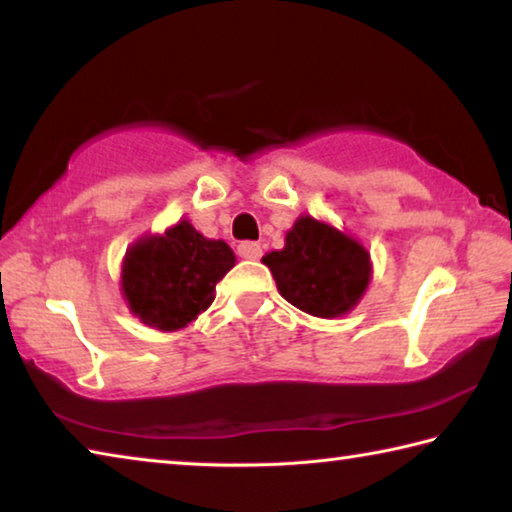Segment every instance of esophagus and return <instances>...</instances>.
<instances>
[{
	"mask_svg": "<svg viewBox=\"0 0 512 512\" xmlns=\"http://www.w3.org/2000/svg\"><path fill=\"white\" fill-rule=\"evenodd\" d=\"M237 250L244 259H259V257H262V246H259L257 241H241Z\"/></svg>",
	"mask_w": 512,
	"mask_h": 512,
	"instance_id": "34e87169",
	"label": "esophagus"
}]
</instances>
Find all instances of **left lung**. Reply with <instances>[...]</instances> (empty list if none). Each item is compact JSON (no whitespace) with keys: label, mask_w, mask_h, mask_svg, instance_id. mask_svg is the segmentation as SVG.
<instances>
[{"label":"left lung","mask_w":512,"mask_h":512,"mask_svg":"<svg viewBox=\"0 0 512 512\" xmlns=\"http://www.w3.org/2000/svg\"><path fill=\"white\" fill-rule=\"evenodd\" d=\"M262 262L271 268L282 298L318 318L350 311L370 280L366 248L311 216H300L287 246Z\"/></svg>","instance_id":"obj_1"}]
</instances>
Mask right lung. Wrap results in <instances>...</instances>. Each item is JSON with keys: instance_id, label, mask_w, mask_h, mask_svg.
<instances>
[{"instance_id": "1", "label": "right lung", "mask_w": 512, "mask_h": 512, "mask_svg": "<svg viewBox=\"0 0 512 512\" xmlns=\"http://www.w3.org/2000/svg\"><path fill=\"white\" fill-rule=\"evenodd\" d=\"M235 262L225 241L205 239L192 223L180 221L128 250L121 291L142 323L173 332L212 305L216 284Z\"/></svg>"}]
</instances>
